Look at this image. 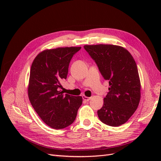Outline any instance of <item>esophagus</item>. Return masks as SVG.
Instances as JSON below:
<instances>
[{
	"mask_svg": "<svg viewBox=\"0 0 161 161\" xmlns=\"http://www.w3.org/2000/svg\"><path fill=\"white\" fill-rule=\"evenodd\" d=\"M82 99H83V100L85 101H89L91 99V97H86L85 95H82Z\"/></svg>",
	"mask_w": 161,
	"mask_h": 161,
	"instance_id": "34e87169",
	"label": "esophagus"
}]
</instances>
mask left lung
Returning a JSON list of instances; mask_svg holds the SVG:
<instances>
[{
  "instance_id": "1",
  "label": "left lung",
  "mask_w": 161,
  "mask_h": 161,
  "mask_svg": "<svg viewBox=\"0 0 161 161\" xmlns=\"http://www.w3.org/2000/svg\"><path fill=\"white\" fill-rule=\"evenodd\" d=\"M84 48L109 84L103 105L97 111L99 119L114 127L125 124L138 108L140 99V81L134 59L118 46L86 45Z\"/></svg>"
}]
</instances>
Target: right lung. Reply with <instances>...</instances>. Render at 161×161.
I'll return each instance as SVG.
<instances>
[{"mask_svg": "<svg viewBox=\"0 0 161 161\" xmlns=\"http://www.w3.org/2000/svg\"><path fill=\"white\" fill-rule=\"evenodd\" d=\"M80 47H58L40 53L30 70L28 96L40 118L50 127H68L76 119L82 103L80 96L64 94L60 82L66 79L72 58Z\"/></svg>", "mask_w": 161, "mask_h": 161, "instance_id": "add662e5", "label": "right lung"}]
</instances>
